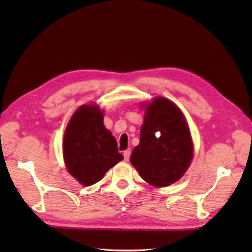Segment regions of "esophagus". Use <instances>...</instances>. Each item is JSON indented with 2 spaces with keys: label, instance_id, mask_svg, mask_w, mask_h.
<instances>
[{
  "label": "esophagus",
  "instance_id": "obj_1",
  "mask_svg": "<svg viewBox=\"0 0 252 252\" xmlns=\"http://www.w3.org/2000/svg\"><path fill=\"white\" fill-rule=\"evenodd\" d=\"M130 155H131L130 149H126V151H125V153H123V157H125L126 161H127V160L130 159Z\"/></svg>",
  "mask_w": 252,
  "mask_h": 252
}]
</instances>
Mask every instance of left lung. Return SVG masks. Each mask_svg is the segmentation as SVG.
<instances>
[{
  "label": "left lung",
  "mask_w": 252,
  "mask_h": 252,
  "mask_svg": "<svg viewBox=\"0 0 252 252\" xmlns=\"http://www.w3.org/2000/svg\"><path fill=\"white\" fill-rule=\"evenodd\" d=\"M145 107L140 144L130 161L148 184L164 187L179 181L192 159L190 132L182 111L164 97L154 98Z\"/></svg>",
  "instance_id": "8db88e82"
}]
</instances>
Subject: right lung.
<instances>
[{
  "label": "right lung",
  "instance_id": "obj_1",
  "mask_svg": "<svg viewBox=\"0 0 252 252\" xmlns=\"http://www.w3.org/2000/svg\"><path fill=\"white\" fill-rule=\"evenodd\" d=\"M103 116L97 105H82L72 115L63 136L66 168L84 186L97 183L123 159L116 138L104 126Z\"/></svg>",
  "mask_w": 252,
  "mask_h": 252
}]
</instances>
